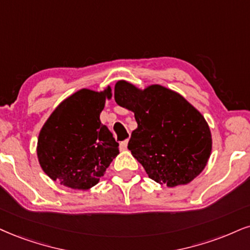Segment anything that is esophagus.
I'll return each instance as SVG.
<instances>
[{"label": "esophagus", "mask_w": 250, "mask_h": 250, "mask_svg": "<svg viewBox=\"0 0 250 250\" xmlns=\"http://www.w3.org/2000/svg\"><path fill=\"white\" fill-rule=\"evenodd\" d=\"M127 144H128V140H124V141H122V143L119 144L120 149H122V150H125L126 148H127Z\"/></svg>", "instance_id": "1"}]
</instances>
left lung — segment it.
Instances as JSON below:
<instances>
[{
	"mask_svg": "<svg viewBox=\"0 0 250 250\" xmlns=\"http://www.w3.org/2000/svg\"><path fill=\"white\" fill-rule=\"evenodd\" d=\"M115 100L134 112L138 127L127 148L149 178L172 188L189 183L203 171L212 149L211 132L186 98L159 84L139 90L118 81Z\"/></svg>",
	"mask_w": 250,
	"mask_h": 250,
	"instance_id": "8db88e82",
	"label": "left lung"
}]
</instances>
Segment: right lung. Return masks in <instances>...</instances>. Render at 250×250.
Instances as JSON below:
<instances>
[{
	"label": "right lung",
	"instance_id": "add662e5",
	"mask_svg": "<svg viewBox=\"0 0 250 250\" xmlns=\"http://www.w3.org/2000/svg\"><path fill=\"white\" fill-rule=\"evenodd\" d=\"M111 89H82L64 100L39 133L37 154L42 170L72 189L96 186L119 153V144L100 120Z\"/></svg>",
	"mask_w": 250,
	"mask_h": 250
}]
</instances>
